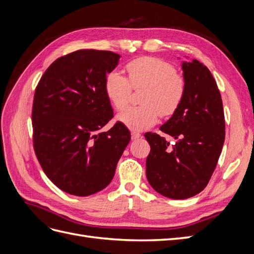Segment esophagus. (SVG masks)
Listing matches in <instances>:
<instances>
[{
    "label": "esophagus",
    "mask_w": 254,
    "mask_h": 254,
    "mask_svg": "<svg viewBox=\"0 0 254 254\" xmlns=\"http://www.w3.org/2000/svg\"><path fill=\"white\" fill-rule=\"evenodd\" d=\"M141 137H142V134L140 132H136V131H132L131 132V139L133 141L139 140V139H141Z\"/></svg>",
    "instance_id": "1"
}]
</instances>
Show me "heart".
<instances>
[{"instance_id": "1", "label": "heart", "mask_w": 254, "mask_h": 254, "mask_svg": "<svg viewBox=\"0 0 254 254\" xmlns=\"http://www.w3.org/2000/svg\"><path fill=\"white\" fill-rule=\"evenodd\" d=\"M128 78L114 70L107 74L105 93L117 110L127 106L132 88L145 87L140 106L129 107L118 115L119 121L133 131H142L156 124L160 114L171 117L180 107L186 94V81L175 66L156 57H141L126 64Z\"/></svg>"}]
</instances>
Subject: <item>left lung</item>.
<instances>
[{
    "label": "left lung",
    "mask_w": 254,
    "mask_h": 254,
    "mask_svg": "<svg viewBox=\"0 0 254 254\" xmlns=\"http://www.w3.org/2000/svg\"><path fill=\"white\" fill-rule=\"evenodd\" d=\"M186 94L162 132H147L150 145L146 177L159 194L172 199L197 195L209 183L225 142V114L220 92L210 70L198 60L182 63Z\"/></svg>",
    "instance_id": "1"
}]
</instances>
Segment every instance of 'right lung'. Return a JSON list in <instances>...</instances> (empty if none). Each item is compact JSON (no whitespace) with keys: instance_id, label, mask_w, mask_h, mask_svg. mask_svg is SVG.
<instances>
[{"instance_id":"right-lung-1","label":"right lung","mask_w":254,"mask_h":254,"mask_svg":"<svg viewBox=\"0 0 254 254\" xmlns=\"http://www.w3.org/2000/svg\"><path fill=\"white\" fill-rule=\"evenodd\" d=\"M120 57L97 50L67 54L54 61L36 88L34 149L48 178L67 194L104 190L131 137L121 122L101 131L113 118L105 79Z\"/></svg>"}]
</instances>
